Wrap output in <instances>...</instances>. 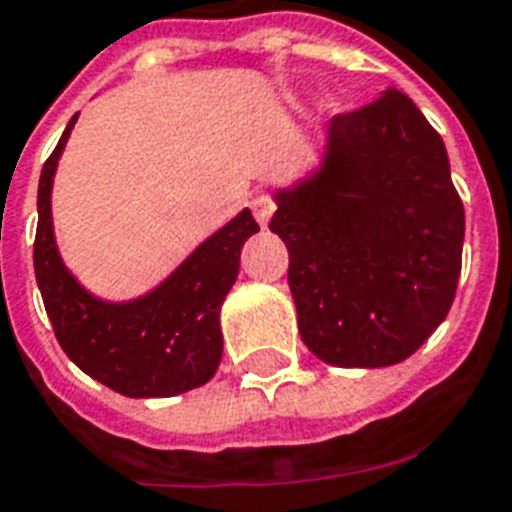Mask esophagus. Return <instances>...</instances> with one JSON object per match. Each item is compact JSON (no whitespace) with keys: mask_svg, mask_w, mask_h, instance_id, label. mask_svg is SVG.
<instances>
[{"mask_svg":"<svg viewBox=\"0 0 512 512\" xmlns=\"http://www.w3.org/2000/svg\"><path fill=\"white\" fill-rule=\"evenodd\" d=\"M251 211L253 216H256V221L264 227V224L272 219V213H275V200H272L267 192H256L251 197Z\"/></svg>","mask_w":512,"mask_h":512,"instance_id":"obj_1","label":"esophagus"}]
</instances>
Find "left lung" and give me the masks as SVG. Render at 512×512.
Here are the masks:
<instances>
[{
	"mask_svg": "<svg viewBox=\"0 0 512 512\" xmlns=\"http://www.w3.org/2000/svg\"><path fill=\"white\" fill-rule=\"evenodd\" d=\"M301 342L342 368L406 360L449 315L465 208L438 130L400 90L328 125L323 168L275 194Z\"/></svg>",
	"mask_w": 512,
	"mask_h": 512,
	"instance_id": "obj_1",
	"label": "left lung"
}]
</instances>
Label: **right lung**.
<instances>
[{
    "mask_svg": "<svg viewBox=\"0 0 512 512\" xmlns=\"http://www.w3.org/2000/svg\"><path fill=\"white\" fill-rule=\"evenodd\" d=\"M77 114L47 157L37 192L34 272L63 352L87 376L128 398H170L216 374L224 350L219 312L240 272L245 240L259 232L251 211L208 237L152 293L125 304L90 296L55 248L50 189Z\"/></svg>",
    "mask_w": 512,
    "mask_h": 512,
    "instance_id": "add662e5",
    "label": "right lung"
}]
</instances>
